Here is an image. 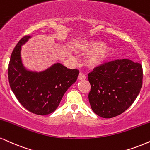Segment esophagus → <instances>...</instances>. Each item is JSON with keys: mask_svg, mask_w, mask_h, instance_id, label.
<instances>
[{"mask_svg": "<svg viewBox=\"0 0 150 150\" xmlns=\"http://www.w3.org/2000/svg\"><path fill=\"white\" fill-rule=\"evenodd\" d=\"M86 79V76L83 73H82V72H80L79 74V76H78V79L79 80H85V79Z\"/></svg>", "mask_w": 150, "mask_h": 150, "instance_id": "34e87169", "label": "esophagus"}]
</instances>
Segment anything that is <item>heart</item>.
I'll return each mask as SVG.
<instances>
[{
	"label": "heart",
	"mask_w": 150,
	"mask_h": 150,
	"mask_svg": "<svg viewBox=\"0 0 150 150\" xmlns=\"http://www.w3.org/2000/svg\"><path fill=\"white\" fill-rule=\"evenodd\" d=\"M102 42H85L81 49L83 51H91L87 58V63L91 67H97L104 63L110 57L112 50L110 47H103Z\"/></svg>",
	"instance_id": "1"
}]
</instances>
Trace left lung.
Wrapping results in <instances>:
<instances>
[{
  "mask_svg": "<svg viewBox=\"0 0 150 150\" xmlns=\"http://www.w3.org/2000/svg\"><path fill=\"white\" fill-rule=\"evenodd\" d=\"M143 67L129 59L116 60L97 67L88 74V95L95 114L112 118L132 105L143 85Z\"/></svg>",
  "mask_w": 150,
  "mask_h": 150,
  "instance_id": "1",
  "label": "left lung"
}]
</instances>
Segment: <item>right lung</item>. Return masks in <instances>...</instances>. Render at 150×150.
Returning a JSON list of instances; mask_svg holds the SVG:
<instances>
[{
    "label": "right lung",
    "instance_id": "add662e5",
    "mask_svg": "<svg viewBox=\"0 0 150 150\" xmlns=\"http://www.w3.org/2000/svg\"><path fill=\"white\" fill-rule=\"evenodd\" d=\"M30 36H24L13 50L8 67L11 89L20 103L28 110L40 115L53 112L58 108L68 88L74 83L78 69H67L60 63L43 71H31L22 63L21 51Z\"/></svg>",
    "mask_w": 150,
    "mask_h": 150
}]
</instances>
